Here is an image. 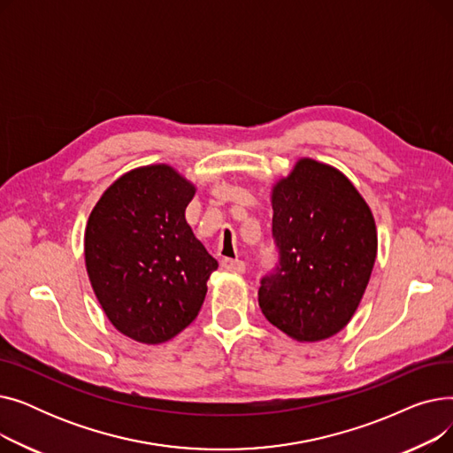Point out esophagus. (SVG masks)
I'll use <instances>...</instances> for the list:
<instances>
[{
  "label": "esophagus",
  "mask_w": 453,
  "mask_h": 453,
  "mask_svg": "<svg viewBox=\"0 0 453 453\" xmlns=\"http://www.w3.org/2000/svg\"><path fill=\"white\" fill-rule=\"evenodd\" d=\"M222 268L226 272H233V273H244L246 272V263L239 258H222Z\"/></svg>",
  "instance_id": "1"
}]
</instances>
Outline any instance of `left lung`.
Segmentation results:
<instances>
[{
	"mask_svg": "<svg viewBox=\"0 0 453 453\" xmlns=\"http://www.w3.org/2000/svg\"><path fill=\"white\" fill-rule=\"evenodd\" d=\"M279 260L260 279L265 318L297 342H321L350 321L376 258L372 212L336 169L301 159L273 187Z\"/></svg>",
	"mask_w": 453,
	"mask_h": 453,
	"instance_id": "obj_1",
	"label": "left lung"
}]
</instances>
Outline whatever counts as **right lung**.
Here are the masks:
<instances>
[{
	"instance_id": "obj_1",
	"label": "right lung",
	"mask_w": 453,
	"mask_h": 453,
	"mask_svg": "<svg viewBox=\"0 0 453 453\" xmlns=\"http://www.w3.org/2000/svg\"><path fill=\"white\" fill-rule=\"evenodd\" d=\"M195 187L166 165L130 171L106 188L86 226L95 296L125 336L157 345L198 316L219 268L185 220Z\"/></svg>"
}]
</instances>
